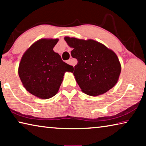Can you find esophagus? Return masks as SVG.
I'll list each match as a JSON object with an SVG mask.
<instances>
[{"mask_svg":"<svg viewBox=\"0 0 146 146\" xmlns=\"http://www.w3.org/2000/svg\"><path fill=\"white\" fill-rule=\"evenodd\" d=\"M66 62H67L68 64H71V60H68L67 61H66Z\"/></svg>","mask_w":146,"mask_h":146,"instance_id":"obj_1","label":"esophagus"}]
</instances>
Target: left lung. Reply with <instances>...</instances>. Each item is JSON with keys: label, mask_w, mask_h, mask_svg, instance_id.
Returning a JSON list of instances; mask_svg holds the SVG:
<instances>
[{"label": "left lung", "mask_w": 146, "mask_h": 146, "mask_svg": "<svg viewBox=\"0 0 146 146\" xmlns=\"http://www.w3.org/2000/svg\"><path fill=\"white\" fill-rule=\"evenodd\" d=\"M64 40L73 48L71 56L78 61L73 75L84 93L98 96L117 84L121 66L112 50L91 39L85 40L66 36Z\"/></svg>", "instance_id": "obj_1"}]
</instances>
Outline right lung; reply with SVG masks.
<instances>
[{
    "mask_svg": "<svg viewBox=\"0 0 146 146\" xmlns=\"http://www.w3.org/2000/svg\"><path fill=\"white\" fill-rule=\"evenodd\" d=\"M58 39H40L22 57L19 75L26 90L36 97L48 99L57 93L66 71L74 68L53 50Z\"/></svg>",
    "mask_w": 146,
    "mask_h": 146,
    "instance_id": "1",
    "label": "right lung"
}]
</instances>
